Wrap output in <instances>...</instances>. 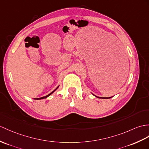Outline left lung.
Instances as JSON below:
<instances>
[{
  "label": "left lung",
  "mask_w": 149,
  "mask_h": 149,
  "mask_svg": "<svg viewBox=\"0 0 149 149\" xmlns=\"http://www.w3.org/2000/svg\"><path fill=\"white\" fill-rule=\"evenodd\" d=\"M94 95V96H95V97H96V98H102V99H109V98H112V97H106V98H105V97H99V96H95V95Z\"/></svg>",
  "instance_id": "obj_1"
}]
</instances>
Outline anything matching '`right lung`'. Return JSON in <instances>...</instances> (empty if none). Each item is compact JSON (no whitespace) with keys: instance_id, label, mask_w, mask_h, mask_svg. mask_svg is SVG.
I'll return each mask as SVG.
<instances>
[{"instance_id":"right-lung-1","label":"right lung","mask_w":149,"mask_h":149,"mask_svg":"<svg viewBox=\"0 0 149 149\" xmlns=\"http://www.w3.org/2000/svg\"><path fill=\"white\" fill-rule=\"evenodd\" d=\"M58 87H59V86H58V87L56 88V89H54V90L53 91H52L51 93H49V95H46V96H42V97H41V98H34V99H35V100H42V99H44V98H47L48 97V96H49L51 95H52V94H53V93L55 91H56V89L58 88Z\"/></svg>"}]
</instances>
